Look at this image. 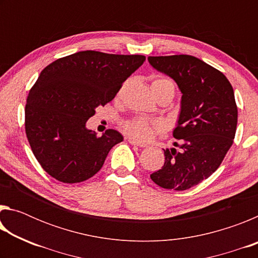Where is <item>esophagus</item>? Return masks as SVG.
<instances>
[{"mask_svg": "<svg viewBox=\"0 0 258 258\" xmlns=\"http://www.w3.org/2000/svg\"><path fill=\"white\" fill-rule=\"evenodd\" d=\"M127 141L131 143V145H133V146H138V147H140V148H146V147H147L146 143H141V142H139V141H137V140L133 139V138H128Z\"/></svg>", "mask_w": 258, "mask_h": 258, "instance_id": "1", "label": "esophagus"}]
</instances>
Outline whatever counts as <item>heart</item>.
<instances>
[{
	"mask_svg": "<svg viewBox=\"0 0 258 258\" xmlns=\"http://www.w3.org/2000/svg\"><path fill=\"white\" fill-rule=\"evenodd\" d=\"M151 90L155 94L161 92V91H171L174 93V83L163 75H152ZM121 127H123L124 132L130 134L131 137L147 141V140L151 139L155 131L163 128V123L160 120H149L138 117V118L123 121Z\"/></svg>",
	"mask_w": 258,
	"mask_h": 258,
	"instance_id": "heart-1",
	"label": "heart"
}]
</instances>
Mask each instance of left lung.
<instances>
[{"label":"left lung","mask_w":258,"mask_h":258,"mask_svg":"<svg viewBox=\"0 0 258 258\" xmlns=\"http://www.w3.org/2000/svg\"><path fill=\"white\" fill-rule=\"evenodd\" d=\"M149 63L172 77L182 92L181 112L173 137L180 141L164 150L165 163L150 175L164 189L183 191L206 180L232 146L238 108L223 73L196 56H149Z\"/></svg>","instance_id":"left-lung-1"}]
</instances>
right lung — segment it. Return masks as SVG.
Wrapping results in <instances>:
<instances>
[{
    "label": "right lung",
    "mask_w": 258,
    "mask_h": 258,
    "mask_svg": "<svg viewBox=\"0 0 258 258\" xmlns=\"http://www.w3.org/2000/svg\"><path fill=\"white\" fill-rule=\"evenodd\" d=\"M140 54L81 51L53 61L30 89L25 131L42 168L63 183H78L101 169L111 148L123 141L115 130L101 137L86 128L95 108L115 98L145 62Z\"/></svg>",
    "instance_id": "obj_1"
}]
</instances>
